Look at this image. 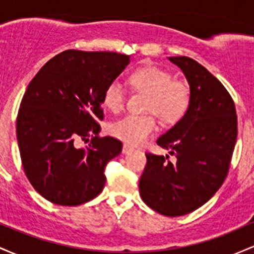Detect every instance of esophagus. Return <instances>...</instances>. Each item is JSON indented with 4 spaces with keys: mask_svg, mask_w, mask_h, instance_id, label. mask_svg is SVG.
<instances>
[{
    "mask_svg": "<svg viewBox=\"0 0 254 254\" xmlns=\"http://www.w3.org/2000/svg\"><path fill=\"white\" fill-rule=\"evenodd\" d=\"M132 150H133V148L130 147L129 144H124L123 145V149H122V153L127 154V153H130V151H132Z\"/></svg>",
    "mask_w": 254,
    "mask_h": 254,
    "instance_id": "1",
    "label": "esophagus"
}]
</instances>
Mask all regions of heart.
I'll use <instances>...</instances> for the list:
<instances>
[{"instance_id":"1","label":"heart","mask_w":254,"mask_h":254,"mask_svg":"<svg viewBox=\"0 0 254 254\" xmlns=\"http://www.w3.org/2000/svg\"><path fill=\"white\" fill-rule=\"evenodd\" d=\"M129 81L133 88L148 94L145 111L156 113L165 123H176L190 106L191 93L185 82L173 80L170 71L156 65H143L131 72ZM124 89L121 82L112 81L104 90L103 104L107 110L118 112L124 105ZM154 115H129L111 127L113 136L137 145L147 141L156 130Z\"/></svg>"}]
</instances>
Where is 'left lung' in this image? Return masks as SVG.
<instances>
[{"mask_svg": "<svg viewBox=\"0 0 254 254\" xmlns=\"http://www.w3.org/2000/svg\"><path fill=\"white\" fill-rule=\"evenodd\" d=\"M190 86V106L178 123L157 138L176 156L147 153L139 193L149 208L165 216H182L208 202L229 170L238 136L235 105L224 86L190 57H168Z\"/></svg>", "mask_w": 254, "mask_h": 254, "instance_id": "8db88e82", "label": "left lung"}]
</instances>
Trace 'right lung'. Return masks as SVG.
<instances>
[{
	"label": "right lung",
	"mask_w": 254,
	"mask_h": 254,
	"mask_svg": "<svg viewBox=\"0 0 254 254\" xmlns=\"http://www.w3.org/2000/svg\"><path fill=\"white\" fill-rule=\"evenodd\" d=\"M130 63L117 52L66 50L51 58L28 84L16 119L22 167L32 186L58 205H80L103 191L107 162L121 141L99 137L104 90ZM92 136L86 148L77 139Z\"/></svg>",
	"instance_id": "obj_1"
}]
</instances>
